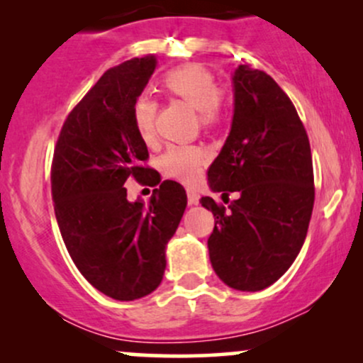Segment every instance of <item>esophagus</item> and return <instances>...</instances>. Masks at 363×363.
Here are the masks:
<instances>
[{
  "label": "esophagus",
  "instance_id": "1",
  "mask_svg": "<svg viewBox=\"0 0 363 363\" xmlns=\"http://www.w3.org/2000/svg\"><path fill=\"white\" fill-rule=\"evenodd\" d=\"M187 203L189 205H198L199 203V194L194 189H187Z\"/></svg>",
  "mask_w": 363,
  "mask_h": 363
}]
</instances>
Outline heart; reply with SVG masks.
<instances>
[{"mask_svg": "<svg viewBox=\"0 0 363 363\" xmlns=\"http://www.w3.org/2000/svg\"><path fill=\"white\" fill-rule=\"evenodd\" d=\"M160 86L169 97L184 101L198 112L199 126L211 129L225 114V94L216 86L215 74L201 65H186L170 69L160 78ZM133 124L136 133L147 145L155 141L157 102L148 95H140L133 102ZM205 153L193 145L170 147L160 158L164 176L176 179L184 184H194L203 172Z\"/></svg>", "mask_w": 363, "mask_h": 363, "instance_id": "1", "label": "heart"}]
</instances>
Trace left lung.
<instances>
[{
  "instance_id": "8db88e82",
  "label": "left lung",
  "mask_w": 363,
  "mask_h": 363,
  "mask_svg": "<svg viewBox=\"0 0 363 363\" xmlns=\"http://www.w3.org/2000/svg\"><path fill=\"white\" fill-rule=\"evenodd\" d=\"M234 119L208 169L213 193H238L228 206L205 196L215 216L208 251L225 285L257 291L273 285L301 252L314 206L311 145L294 104L269 74L240 65Z\"/></svg>"
}]
</instances>
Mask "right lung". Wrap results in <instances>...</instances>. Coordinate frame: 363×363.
Masks as SVG:
<instances>
[{
  "mask_svg": "<svg viewBox=\"0 0 363 363\" xmlns=\"http://www.w3.org/2000/svg\"><path fill=\"white\" fill-rule=\"evenodd\" d=\"M155 66V56H145L107 69L69 112L54 147L51 189L62 240L86 281L116 301H136L160 285L165 245L187 205L176 181L162 182L148 203L128 201L124 187L129 177L158 184L131 118Z\"/></svg>",
  "mask_w": 363,
  "mask_h": 363,
  "instance_id": "1",
  "label": "right lung"
}]
</instances>
